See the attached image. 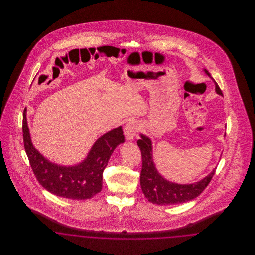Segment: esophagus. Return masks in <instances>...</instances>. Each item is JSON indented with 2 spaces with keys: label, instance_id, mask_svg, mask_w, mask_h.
I'll list each match as a JSON object with an SVG mask.
<instances>
[{
  "label": "esophagus",
  "instance_id": "1",
  "mask_svg": "<svg viewBox=\"0 0 255 255\" xmlns=\"http://www.w3.org/2000/svg\"><path fill=\"white\" fill-rule=\"evenodd\" d=\"M139 124L134 121H130L124 127V134L127 139H133V136L139 131Z\"/></svg>",
  "mask_w": 255,
  "mask_h": 255
}]
</instances>
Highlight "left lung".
Wrapping results in <instances>:
<instances>
[{
    "mask_svg": "<svg viewBox=\"0 0 255 255\" xmlns=\"http://www.w3.org/2000/svg\"><path fill=\"white\" fill-rule=\"evenodd\" d=\"M206 74L211 77L210 73L205 70ZM216 92L223 96L218 84ZM137 145L141 152L142 168L140 172V185L142 192L149 202L160 206L177 205L191 201L201 194L211 181L216 170H213L205 179L192 184H178L168 182L163 179L155 167L152 159V143L151 140L141 134V138L137 140Z\"/></svg>",
    "mask_w": 255,
    "mask_h": 255,
    "instance_id": "obj_1",
    "label": "left lung"
}]
</instances>
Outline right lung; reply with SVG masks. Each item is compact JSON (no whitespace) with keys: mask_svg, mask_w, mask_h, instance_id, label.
Instances as JSON below:
<instances>
[{"mask_svg":"<svg viewBox=\"0 0 255 255\" xmlns=\"http://www.w3.org/2000/svg\"><path fill=\"white\" fill-rule=\"evenodd\" d=\"M25 114L24 108V150L39 183L50 193L70 200H87L99 193L102 188V174L110 157L115 148L124 142L122 126L98 138L83 162L73 167H65L51 163L33 147Z\"/></svg>","mask_w":255,"mask_h":255,"instance_id":"add662e5","label":"right lung"}]
</instances>
